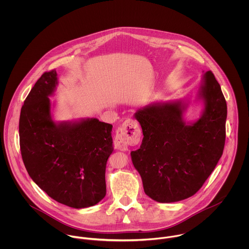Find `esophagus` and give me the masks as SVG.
Masks as SVG:
<instances>
[{
    "instance_id": "1",
    "label": "esophagus",
    "mask_w": 249,
    "mask_h": 249,
    "mask_svg": "<svg viewBox=\"0 0 249 249\" xmlns=\"http://www.w3.org/2000/svg\"><path fill=\"white\" fill-rule=\"evenodd\" d=\"M141 137V129L137 123L131 119L125 120L117 129L115 147L119 150H127L129 145L138 143Z\"/></svg>"
}]
</instances>
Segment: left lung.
<instances>
[{"label":"left lung","instance_id":"1","mask_svg":"<svg viewBox=\"0 0 249 249\" xmlns=\"http://www.w3.org/2000/svg\"><path fill=\"white\" fill-rule=\"evenodd\" d=\"M196 100L202 109L192 122L184 118L188 98L155 102L134 114L143 138L140 148L131 151V160L145 195L157 202L194 196L222 155L227 106L212 71L203 72Z\"/></svg>","mask_w":249,"mask_h":249}]
</instances>
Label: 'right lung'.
Instances as JSON below:
<instances>
[{
  "label": "right lung",
  "mask_w": 249,
  "mask_h": 249,
  "mask_svg": "<svg viewBox=\"0 0 249 249\" xmlns=\"http://www.w3.org/2000/svg\"><path fill=\"white\" fill-rule=\"evenodd\" d=\"M57 84L55 70L44 72L24 102L22 158L31 178L53 199L75 209L91 207L107 195L113 125L97 118L55 122L49 97Z\"/></svg>",
  "instance_id": "1"
}]
</instances>
